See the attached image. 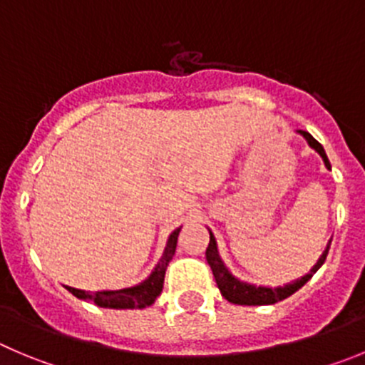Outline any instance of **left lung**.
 <instances>
[{
    "instance_id": "8db88e82",
    "label": "left lung",
    "mask_w": 365,
    "mask_h": 365,
    "mask_svg": "<svg viewBox=\"0 0 365 365\" xmlns=\"http://www.w3.org/2000/svg\"><path fill=\"white\" fill-rule=\"evenodd\" d=\"M297 133L302 136V138H304L306 142H308V145L313 149V151H317L319 155H321L326 169H329V171H331V163H329L324 148H322V145L319 144V142H317L308 131H297ZM209 234H210V241H209V247H207L205 255H207V261H209L210 268H212V274H214V279H216L217 288H220L221 295H223L227 301L232 302V304H241V306L274 304V302H279V301H282V299L290 297V295L295 294L299 288H302V286H304L306 282L313 277V274H315V272L319 270L322 264H324L326 255H328V250H329V245H331V240H329L328 245H326L324 252H322L321 257L317 259V263L309 268L308 274H304L302 277L295 279V281L286 282V284H282V286H267V284H252V282L241 281L240 277H236V275H234L232 272L227 268L225 261L221 259L216 236H214L212 230L210 229H209Z\"/></svg>"
}]
</instances>
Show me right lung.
I'll return each instance as SVG.
<instances>
[{
	"instance_id": "1",
	"label": "right lung",
	"mask_w": 365,
	"mask_h": 365,
	"mask_svg": "<svg viewBox=\"0 0 365 365\" xmlns=\"http://www.w3.org/2000/svg\"><path fill=\"white\" fill-rule=\"evenodd\" d=\"M180 230H182V227H178V229H175L171 234H169L162 257H160L158 263L155 264L151 274H149L144 281L138 282V284L128 286V288H120V290L86 292V290H79V288H71V286H66V290L70 292L71 295H75L77 299H81V301L95 302V304L101 306V308H111V309L148 308V306H151L153 302L158 299V295L162 294L165 268L176 252V243H178Z\"/></svg>"
}]
</instances>
